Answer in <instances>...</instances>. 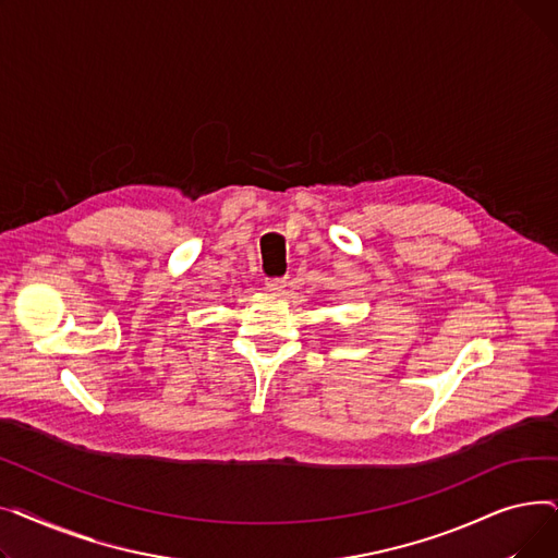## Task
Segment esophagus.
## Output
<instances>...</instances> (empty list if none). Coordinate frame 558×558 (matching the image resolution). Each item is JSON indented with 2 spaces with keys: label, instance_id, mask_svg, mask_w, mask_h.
<instances>
[{
  "label": "esophagus",
  "instance_id": "34e87169",
  "mask_svg": "<svg viewBox=\"0 0 558 558\" xmlns=\"http://www.w3.org/2000/svg\"><path fill=\"white\" fill-rule=\"evenodd\" d=\"M289 278L282 276V278H269L267 280V291H271V294H284V291L289 289Z\"/></svg>",
  "mask_w": 558,
  "mask_h": 558
}]
</instances>
